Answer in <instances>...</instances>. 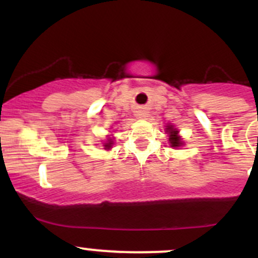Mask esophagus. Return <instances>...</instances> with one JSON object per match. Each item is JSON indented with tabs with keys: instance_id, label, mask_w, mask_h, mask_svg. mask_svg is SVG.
Here are the masks:
<instances>
[{
	"instance_id": "1",
	"label": "esophagus",
	"mask_w": 258,
	"mask_h": 258,
	"mask_svg": "<svg viewBox=\"0 0 258 258\" xmlns=\"http://www.w3.org/2000/svg\"><path fill=\"white\" fill-rule=\"evenodd\" d=\"M136 116H137L138 119H146L148 116V111L146 109H138V110L136 111Z\"/></svg>"
}]
</instances>
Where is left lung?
I'll use <instances>...</instances> for the list:
<instances>
[{
    "label": "left lung",
    "instance_id": "1",
    "mask_svg": "<svg viewBox=\"0 0 258 258\" xmlns=\"http://www.w3.org/2000/svg\"><path fill=\"white\" fill-rule=\"evenodd\" d=\"M166 128H165V133L168 136V143H170V147L173 148V149H177V148H180L184 146V141H183L182 137L179 136V131L171 123H167Z\"/></svg>",
    "mask_w": 258,
    "mask_h": 258
}]
</instances>
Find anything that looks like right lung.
<instances>
[{"mask_svg": "<svg viewBox=\"0 0 258 258\" xmlns=\"http://www.w3.org/2000/svg\"><path fill=\"white\" fill-rule=\"evenodd\" d=\"M106 138L104 142H103V147H104L105 150H110L112 148V144H114V137H112V135H108L106 136Z\"/></svg>", "mask_w": 258, "mask_h": 258, "instance_id": "obj_1", "label": "right lung"}]
</instances>
